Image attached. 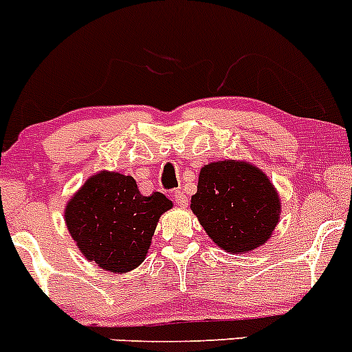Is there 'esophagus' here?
Listing matches in <instances>:
<instances>
[{
	"instance_id": "34e87169",
	"label": "esophagus",
	"mask_w": 352,
	"mask_h": 352,
	"mask_svg": "<svg viewBox=\"0 0 352 352\" xmlns=\"http://www.w3.org/2000/svg\"><path fill=\"white\" fill-rule=\"evenodd\" d=\"M173 201H175L179 206H187V201H189V199H187V196L184 195L182 189H175V191H173Z\"/></svg>"
}]
</instances>
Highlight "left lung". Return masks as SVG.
<instances>
[{
	"mask_svg": "<svg viewBox=\"0 0 352 352\" xmlns=\"http://www.w3.org/2000/svg\"><path fill=\"white\" fill-rule=\"evenodd\" d=\"M191 208L213 243L239 254L271 238L281 205L265 173L228 160L203 166Z\"/></svg>",
	"mask_w": 352,
	"mask_h": 352,
	"instance_id": "8db88e82",
	"label": "left lung"
}]
</instances>
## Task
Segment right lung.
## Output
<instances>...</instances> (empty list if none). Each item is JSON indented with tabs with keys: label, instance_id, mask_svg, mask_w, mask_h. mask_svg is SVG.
I'll list each match as a JSON object with an SVG mask.
<instances>
[{
	"label": "right lung",
	"instance_id": "1",
	"mask_svg": "<svg viewBox=\"0 0 352 352\" xmlns=\"http://www.w3.org/2000/svg\"><path fill=\"white\" fill-rule=\"evenodd\" d=\"M170 208L172 201L161 192L140 195L133 177L100 172L67 203L65 224L88 261L126 272L146 258L157 219Z\"/></svg>",
	"mask_w": 352,
	"mask_h": 352
}]
</instances>
